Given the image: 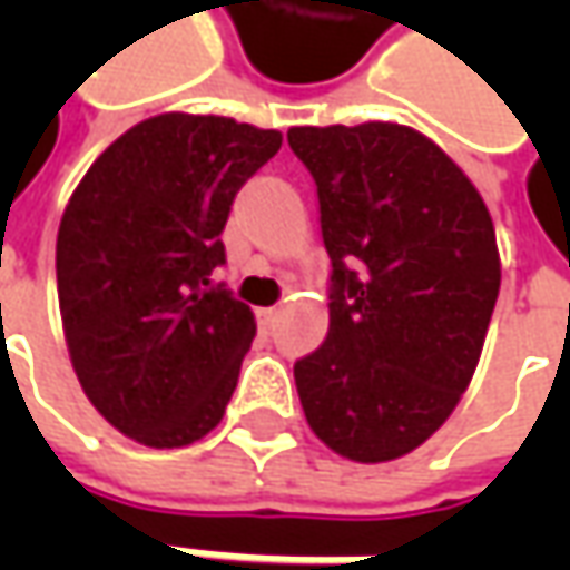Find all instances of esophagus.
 I'll return each mask as SVG.
<instances>
[{
    "mask_svg": "<svg viewBox=\"0 0 570 570\" xmlns=\"http://www.w3.org/2000/svg\"><path fill=\"white\" fill-rule=\"evenodd\" d=\"M278 314H282L278 307H263V311H259V323H263V330H273Z\"/></svg>",
    "mask_w": 570,
    "mask_h": 570,
    "instance_id": "obj_1",
    "label": "esophagus"
}]
</instances>
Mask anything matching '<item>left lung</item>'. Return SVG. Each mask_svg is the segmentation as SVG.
Masks as SVG:
<instances>
[{"label":"left lung","mask_w":570,"mask_h":570,"mask_svg":"<svg viewBox=\"0 0 570 570\" xmlns=\"http://www.w3.org/2000/svg\"><path fill=\"white\" fill-rule=\"evenodd\" d=\"M333 259L330 333L295 364L301 409L355 463L400 460L444 425L485 345L501 256L472 180L412 126H295Z\"/></svg>","instance_id":"obj_1"}]
</instances>
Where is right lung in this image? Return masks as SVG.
Returning a JSON list of instances; mask_svg holds the SVG:
<instances>
[{
	"instance_id": "1",
	"label": "right lung",
	"mask_w": 570,
	"mask_h": 570,
	"mask_svg": "<svg viewBox=\"0 0 570 570\" xmlns=\"http://www.w3.org/2000/svg\"><path fill=\"white\" fill-rule=\"evenodd\" d=\"M278 148V129L158 114L69 196L56 234L69 358L91 405L145 448H187L225 415L256 320L208 275L237 189Z\"/></svg>"
}]
</instances>
